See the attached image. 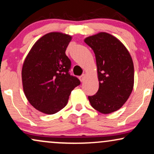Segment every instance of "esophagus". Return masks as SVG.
I'll list each match as a JSON object with an SVG mask.
<instances>
[{"mask_svg": "<svg viewBox=\"0 0 154 154\" xmlns=\"http://www.w3.org/2000/svg\"><path fill=\"white\" fill-rule=\"evenodd\" d=\"M79 79H80L81 82H84L85 79V75H82L79 76Z\"/></svg>", "mask_w": 154, "mask_h": 154, "instance_id": "34e87169", "label": "esophagus"}]
</instances>
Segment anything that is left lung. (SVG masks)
Returning a JSON list of instances; mask_svg holds the SVG:
<instances>
[{
    "mask_svg": "<svg viewBox=\"0 0 154 154\" xmlns=\"http://www.w3.org/2000/svg\"><path fill=\"white\" fill-rule=\"evenodd\" d=\"M85 42L95 54L99 81L98 92L88 99L102 114L114 112L122 106L133 89L131 56L117 38L106 32L88 37Z\"/></svg>",
    "mask_w": 154,
    "mask_h": 154,
    "instance_id": "obj_1",
    "label": "left lung"
}]
</instances>
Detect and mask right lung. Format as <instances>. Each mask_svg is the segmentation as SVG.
<instances>
[{"mask_svg": "<svg viewBox=\"0 0 154 154\" xmlns=\"http://www.w3.org/2000/svg\"><path fill=\"white\" fill-rule=\"evenodd\" d=\"M69 35L51 32L40 38L24 60L23 89L28 101L37 110L54 114L64 108L74 88L80 85L70 75L71 61L65 54Z\"/></svg>", "mask_w": 154, "mask_h": 154, "instance_id": "1", "label": "right lung"}]
</instances>
